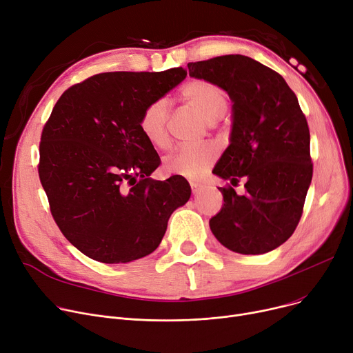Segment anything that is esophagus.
Wrapping results in <instances>:
<instances>
[{
    "label": "esophagus",
    "mask_w": 353,
    "mask_h": 353,
    "mask_svg": "<svg viewBox=\"0 0 353 353\" xmlns=\"http://www.w3.org/2000/svg\"><path fill=\"white\" fill-rule=\"evenodd\" d=\"M190 185H191V190H192V194H194V195L198 194V192L203 188V185H201V183H198V182H190Z\"/></svg>",
    "instance_id": "1"
}]
</instances>
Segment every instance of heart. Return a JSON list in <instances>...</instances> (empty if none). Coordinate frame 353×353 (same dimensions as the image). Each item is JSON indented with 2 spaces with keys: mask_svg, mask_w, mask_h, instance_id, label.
<instances>
[{
  "mask_svg": "<svg viewBox=\"0 0 353 353\" xmlns=\"http://www.w3.org/2000/svg\"><path fill=\"white\" fill-rule=\"evenodd\" d=\"M181 99L210 123L216 122L228 108L225 91L208 79H192L185 84L181 90ZM168 103L162 98L150 102L139 115V131L157 150L167 148L168 145ZM216 157V150L210 145L179 148L165 158L163 170L170 175L198 179L212 167Z\"/></svg>",
  "mask_w": 353,
  "mask_h": 353,
  "instance_id": "1",
  "label": "heart"
}]
</instances>
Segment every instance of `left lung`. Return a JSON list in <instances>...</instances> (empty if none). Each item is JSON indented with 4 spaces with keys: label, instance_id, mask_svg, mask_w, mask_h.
I'll return each mask as SVG.
<instances>
[{
    "label": "left lung",
    "instance_id": "8db88e82",
    "mask_svg": "<svg viewBox=\"0 0 353 353\" xmlns=\"http://www.w3.org/2000/svg\"><path fill=\"white\" fill-rule=\"evenodd\" d=\"M190 75L215 82L234 105L231 143L214 174L230 181L222 210L211 218L228 250L261 255L295 232L312 181L309 127L295 92L276 71L245 55L190 62ZM241 179L245 194L233 190Z\"/></svg>",
    "mask_w": 353,
    "mask_h": 353
}]
</instances>
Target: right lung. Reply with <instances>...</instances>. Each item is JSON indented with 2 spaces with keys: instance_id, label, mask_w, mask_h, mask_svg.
Here are the masks:
<instances>
[{
  "instance_id": "add662e5",
  "label": "right lung",
  "mask_w": 353,
  "mask_h": 353,
  "mask_svg": "<svg viewBox=\"0 0 353 353\" xmlns=\"http://www.w3.org/2000/svg\"><path fill=\"white\" fill-rule=\"evenodd\" d=\"M185 77L181 67L102 72L57 101L41 134L38 175L59 231L88 258L125 263L150 255L190 199L185 178H150L161 159L138 127L142 110Z\"/></svg>"
}]
</instances>
